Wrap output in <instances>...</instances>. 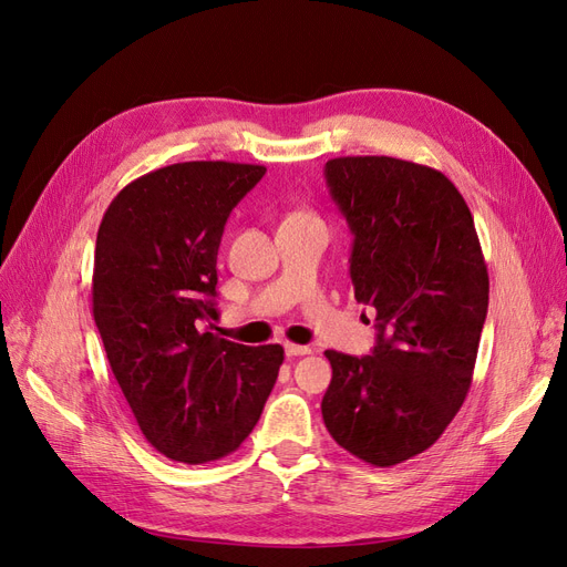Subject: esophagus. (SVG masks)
<instances>
[{
	"mask_svg": "<svg viewBox=\"0 0 567 567\" xmlns=\"http://www.w3.org/2000/svg\"><path fill=\"white\" fill-rule=\"evenodd\" d=\"M286 354L288 357H305V354H312L310 346H296V342H286Z\"/></svg>",
	"mask_w": 567,
	"mask_h": 567,
	"instance_id": "1",
	"label": "esophagus"
}]
</instances>
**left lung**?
<instances>
[{"instance_id":"left-lung-1","label":"left lung","mask_w":567,"mask_h":567,"mask_svg":"<svg viewBox=\"0 0 567 567\" xmlns=\"http://www.w3.org/2000/svg\"><path fill=\"white\" fill-rule=\"evenodd\" d=\"M326 184L354 236L350 279L375 310L371 354L326 350L333 379L326 431L371 466L425 452L466 400L489 277L473 215L440 169L390 156L326 163Z\"/></svg>"}]
</instances>
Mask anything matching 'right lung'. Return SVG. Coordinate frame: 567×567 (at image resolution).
Returning <instances> with one entry per match:
<instances>
[{
	"label": "right lung",
	"mask_w": 567,
	"mask_h": 567,
	"mask_svg": "<svg viewBox=\"0 0 567 567\" xmlns=\"http://www.w3.org/2000/svg\"><path fill=\"white\" fill-rule=\"evenodd\" d=\"M267 167L192 161L130 182L96 234L92 312L144 437L182 463L236 452L260 421L281 346H238L217 319V250L229 213Z\"/></svg>",
	"instance_id": "1"
}]
</instances>
